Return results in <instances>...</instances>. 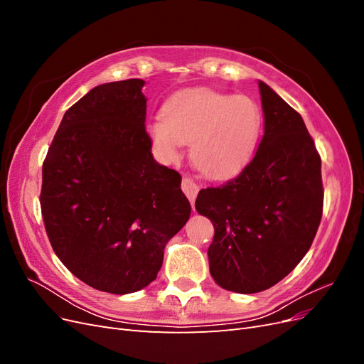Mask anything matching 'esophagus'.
Instances as JSON below:
<instances>
[{"instance_id": "obj_1", "label": "esophagus", "mask_w": 364, "mask_h": 364, "mask_svg": "<svg viewBox=\"0 0 364 364\" xmlns=\"http://www.w3.org/2000/svg\"><path fill=\"white\" fill-rule=\"evenodd\" d=\"M182 191L185 193L186 197H188V200L191 202V205H194L196 196H197V193H199V186H197L191 179L183 178L182 179Z\"/></svg>"}]
</instances>
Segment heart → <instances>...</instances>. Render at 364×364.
<instances>
[{
    "label": "heart",
    "mask_w": 364,
    "mask_h": 364,
    "mask_svg": "<svg viewBox=\"0 0 364 364\" xmlns=\"http://www.w3.org/2000/svg\"><path fill=\"white\" fill-rule=\"evenodd\" d=\"M261 129L262 115L250 97L194 90L173 97L149 135L164 162L178 159L182 146L191 142L194 167L206 178L225 179L247 164Z\"/></svg>",
    "instance_id": "1"
}]
</instances>
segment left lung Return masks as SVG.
I'll list each match as a JSON object with an SVG mask.
<instances>
[{"label":"left lung","instance_id":"left-lung-1","mask_svg":"<svg viewBox=\"0 0 364 364\" xmlns=\"http://www.w3.org/2000/svg\"><path fill=\"white\" fill-rule=\"evenodd\" d=\"M264 135L237 178L200 190L197 213L214 225L209 272L220 287H273L311 247L323 211L321 156L302 117L259 82Z\"/></svg>","mask_w":364,"mask_h":364}]
</instances>
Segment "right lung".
Masks as SVG:
<instances>
[{
  "instance_id": "right-lung-1",
  "label": "right lung",
  "mask_w": 364,
  "mask_h": 364,
  "mask_svg": "<svg viewBox=\"0 0 364 364\" xmlns=\"http://www.w3.org/2000/svg\"><path fill=\"white\" fill-rule=\"evenodd\" d=\"M144 80L95 86L65 112L42 165L41 209L53 250L90 287L134 293L156 279L188 222L181 174L146 132Z\"/></svg>"
}]
</instances>
